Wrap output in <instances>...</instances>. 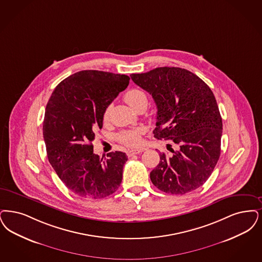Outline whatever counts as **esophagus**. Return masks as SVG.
<instances>
[{
  "label": "esophagus",
  "instance_id": "34e87169",
  "mask_svg": "<svg viewBox=\"0 0 262 262\" xmlns=\"http://www.w3.org/2000/svg\"><path fill=\"white\" fill-rule=\"evenodd\" d=\"M141 152H143V149H141V148L129 150V151H127V156H128V157H132V156L136 155V154H139V153H141Z\"/></svg>",
  "mask_w": 262,
  "mask_h": 262
}]
</instances>
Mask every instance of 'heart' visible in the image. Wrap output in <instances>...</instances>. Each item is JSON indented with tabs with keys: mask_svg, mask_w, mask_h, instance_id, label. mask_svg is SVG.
Wrapping results in <instances>:
<instances>
[{
	"mask_svg": "<svg viewBox=\"0 0 262 262\" xmlns=\"http://www.w3.org/2000/svg\"><path fill=\"white\" fill-rule=\"evenodd\" d=\"M125 101L136 111L139 109H146L148 105V97L146 94L139 89H132L126 92ZM111 106H107L104 110L103 118L107 119L110 114ZM118 139L120 142L127 146L136 147L141 143V132L138 129L123 130L118 135Z\"/></svg>",
	"mask_w": 262,
	"mask_h": 262,
	"instance_id": "1",
	"label": "heart"
}]
</instances>
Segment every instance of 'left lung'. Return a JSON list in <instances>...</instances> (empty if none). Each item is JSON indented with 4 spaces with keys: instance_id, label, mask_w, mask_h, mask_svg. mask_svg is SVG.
Masks as SVG:
<instances>
[{
    "instance_id": "left-lung-1",
    "label": "left lung",
    "mask_w": 262,
    "mask_h": 262,
    "mask_svg": "<svg viewBox=\"0 0 262 262\" xmlns=\"http://www.w3.org/2000/svg\"><path fill=\"white\" fill-rule=\"evenodd\" d=\"M132 80L152 95L157 106L154 137L171 139L179 149L160 154L150 172L152 183L168 194L183 195L202 186L220 156L222 119L209 85L178 67H158L132 74Z\"/></svg>"
}]
</instances>
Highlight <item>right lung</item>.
<instances>
[{
  "instance_id": "right-lung-1",
  "label": "right lung",
  "mask_w": 262,
  "mask_h": 262,
  "mask_svg": "<svg viewBox=\"0 0 262 262\" xmlns=\"http://www.w3.org/2000/svg\"><path fill=\"white\" fill-rule=\"evenodd\" d=\"M128 83L126 75L84 70L60 82L49 99L42 124L48 158L65 186L80 197L102 199L122 182L126 153L110 152L103 161L92 142L106 107Z\"/></svg>"
}]
</instances>
